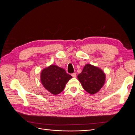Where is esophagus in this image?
Returning <instances> with one entry per match:
<instances>
[{
  "instance_id": "1",
  "label": "esophagus",
  "mask_w": 135,
  "mask_h": 135,
  "mask_svg": "<svg viewBox=\"0 0 135 135\" xmlns=\"http://www.w3.org/2000/svg\"><path fill=\"white\" fill-rule=\"evenodd\" d=\"M71 75H72L73 77H74V78H75V77L76 76V73H73L71 74Z\"/></svg>"
}]
</instances>
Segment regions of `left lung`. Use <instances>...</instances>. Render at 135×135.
I'll list each match as a JSON object with an SVG mask.
<instances>
[{
	"label": "left lung",
	"instance_id": "1",
	"mask_svg": "<svg viewBox=\"0 0 135 135\" xmlns=\"http://www.w3.org/2000/svg\"><path fill=\"white\" fill-rule=\"evenodd\" d=\"M77 77L84 89L91 94L98 92L105 81L104 73L100 68L89 64L84 66Z\"/></svg>",
	"mask_w": 135,
	"mask_h": 135
}]
</instances>
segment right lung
<instances>
[{
    "mask_svg": "<svg viewBox=\"0 0 135 135\" xmlns=\"http://www.w3.org/2000/svg\"><path fill=\"white\" fill-rule=\"evenodd\" d=\"M71 78L72 76L66 73L65 70L55 65L44 68L41 73L42 85L54 95L61 93Z\"/></svg>",
    "mask_w": 135,
    "mask_h": 135,
    "instance_id": "obj_1",
    "label": "right lung"
}]
</instances>
